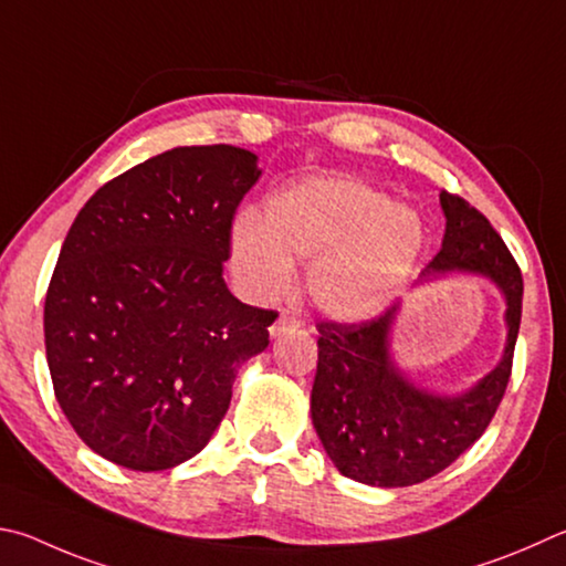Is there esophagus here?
I'll return each mask as SVG.
<instances>
[{
	"label": "esophagus",
	"mask_w": 566,
	"mask_h": 566,
	"mask_svg": "<svg viewBox=\"0 0 566 566\" xmlns=\"http://www.w3.org/2000/svg\"><path fill=\"white\" fill-rule=\"evenodd\" d=\"M300 326H302L300 318H296L290 312H282L280 316H276V322L270 326V334L276 338V336H282L286 332H294V328H300Z\"/></svg>",
	"instance_id": "34e87169"
}]
</instances>
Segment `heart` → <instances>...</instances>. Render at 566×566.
I'll return each instance as SVG.
<instances>
[{"label":"heart","mask_w":566,"mask_h":566,"mask_svg":"<svg viewBox=\"0 0 566 566\" xmlns=\"http://www.w3.org/2000/svg\"><path fill=\"white\" fill-rule=\"evenodd\" d=\"M426 244V224L384 190L348 178H314L274 192L262 220L232 228V266L252 296L280 294L292 260H310L306 290L318 310L358 322L396 300Z\"/></svg>","instance_id":"obj_1"}]
</instances>
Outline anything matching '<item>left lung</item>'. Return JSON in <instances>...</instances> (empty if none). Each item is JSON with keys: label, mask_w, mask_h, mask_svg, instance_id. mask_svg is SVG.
<instances>
[{"label": "left lung", "mask_w": 566, "mask_h": 566, "mask_svg": "<svg viewBox=\"0 0 566 566\" xmlns=\"http://www.w3.org/2000/svg\"><path fill=\"white\" fill-rule=\"evenodd\" d=\"M443 248L423 276L482 274L505 294L507 344L500 364L465 394L418 388L390 361L398 306L368 322H322L312 388V423L338 472L374 488H408L438 475L485 433L512 374L522 318V272L485 214L440 192Z\"/></svg>", "instance_id": "left-lung-1"}]
</instances>
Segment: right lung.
Listing matches in <instances>:
<instances>
[{
	"instance_id": "add662e5",
	"label": "right lung",
	"mask_w": 566,
	"mask_h": 566,
	"mask_svg": "<svg viewBox=\"0 0 566 566\" xmlns=\"http://www.w3.org/2000/svg\"><path fill=\"white\" fill-rule=\"evenodd\" d=\"M234 146L160 153L81 208L44 302L51 384L78 438L153 472L198 455L276 312L222 280L238 205L260 180Z\"/></svg>"
}]
</instances>
